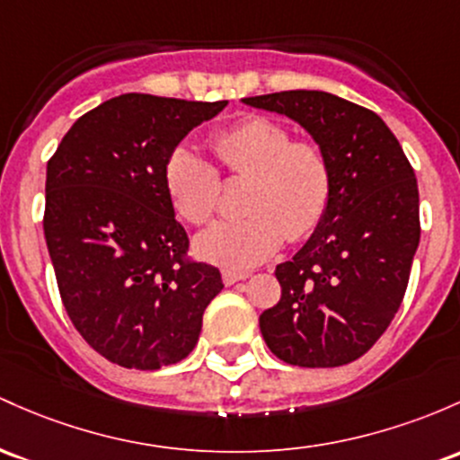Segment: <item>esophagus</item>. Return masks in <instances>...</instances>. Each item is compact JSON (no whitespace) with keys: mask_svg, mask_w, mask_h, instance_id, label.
Instances as JSON below:
<instances>
[{"mask_svg":"<svg viewBox=\"0 0 460 460\" xmlns=\"http://www.w3.org/2000/svg\"><path fill=\"white\" fill-rule=\"evenodd\" d=\"M249 277V272H238V270H222V281L225 286H234L235 281H242Z\"/></svg>","mask_w":460,"mask_h":460,"instance_id":"1","label":"esophagus"}]
</instances>
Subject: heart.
<instances>
[{"instance_id": "obj_1", "label": "heart", "mask_w": 460, "mask_h": 460, "mask_svg": "<svg viewBox=\"0 0 460 460\" xmlns=\"http://www.w3.org/2000/svg\"><path fill=\"white\" fill-rule=\"evenodd\" d=\"M220 170L246 179L238 218L216 222L196 238V253L231 270L261 264L288 238H310L332 203V165L314 141L292 139L284 124L246 115L211 139ZM165 190L176 214L190 225H207L220 209L218 168L196 150L179 146L165 159Z\"/></svg>"}]
</instances>
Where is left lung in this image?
<instances>
[{
    "label": "left lung",
    "mask_w": 460,
    "mask_h": 460,
    "mask_svg": "<svg viewBox=\"0 0 460 460\" xmlns=\"http://www.w3.org/2000/svg\"><path fill=\"white\" fill-rule=\"evenodd\" d=\"M299 122L332 165L325 220L277 266L279 304L261 312L269 349L295 367H341L376 345L400 310L419 234L415 170L373 111L325 91L244 98Z\"/></svg>",
    "instance_id": "1"
}]
</instances>
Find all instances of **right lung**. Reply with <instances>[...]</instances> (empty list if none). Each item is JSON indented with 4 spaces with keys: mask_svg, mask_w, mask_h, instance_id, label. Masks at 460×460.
Segmentation results:
<instances>
[{
    "mask_svg": "<svg viewBox=\"0 0 460 460\" xmlns=\"http://www.w3.org/2000/svg\"><path fill=\"white\" fill-rule=\"evenodd\" d=\"M225 107L118 95L84 113L48 161L43 231L60 301L113 365L153 371L188 358L222 290L216 266L188 257L164 168Z\"/></svg>",
    "mask_w": 460,
    "mask_h": 460,
    "instance_id": "right-lung-1",
    "label": "right lung"
}]
</instances>
